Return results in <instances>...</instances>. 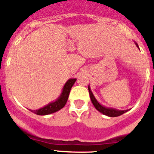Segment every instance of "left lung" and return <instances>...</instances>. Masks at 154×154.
<instances>
[{
  "label": "left lung",
  "mask_w": 154,
  "mask_h": 154,
  "mask_svg": "<svg viewBox=\"0 0 154 154\" xmlns=\"http://www.w3.org/2000/svg\"><path fill=\"white\" fill-rule=\"evenodd\" d=\"M136 45L137 47L139 49H140V48H139L138 45L137 43L135 42ZM88 89H89V96H90V99H91V101H92V104L93 106H95V108L100 112L101 113H103V115H106L107 116H109V117H116V116H119L123 115V113L126 112L129 109H126V110H119V109H114V108H110V107H106V106H104L103 105H101L99 102L97 101V99H96V97L94 96L93 93L92 92L90 89V86L89 85L88 87Z\"/></svg>",
  "instance_id": "8db88e82"
}]
</instances>
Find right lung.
<instances>
[{"label":"right lung","mask_w":154,"mask_h":154,"mask_svg":"<svg viewBox=\"0 0 154 154\" xmlns=\"http://www.w3.org/2000/svg\"><path fill=\"white\" fill-rule=\"evenodd\" d=\"M75 81L76 79H69L65 82L63 89H62L61 95L55 101L51 102V103H48V105L45 106L44 107L38 109L29 110L31 112H34V113L39 116L49 115V114L54 113V112H57L58 110H60L61 109H62L65 106V105L67 103L68 98H69V93H70V90L71 89H72V85H74V83L75 82Z\"/></svg>","instance_id":"add662e5"}]
</instances>
